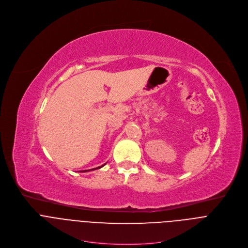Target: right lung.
Returning a JSON list of instances; mask_svg holds the SVG:
<instances>
[{
	"label": "right lung",
	"instance_id": "right-lung-1",
	"mask_svg": "<svg viewBox=\"0 0 248 248\" xmlns=\"http://www.w3.org/2000/svg\"><path fill=\"white\" fill-rule=\"evenodd\" d=\"M104 166H105V164L102 165V166H100V167H98V168H94V169H92V170H96V169H100V168H102V167H104ZM87 170H83V171H87Z\"/></svg>",
	"mask_w": 248,
	"mask_h": 248
}]
</instances>
